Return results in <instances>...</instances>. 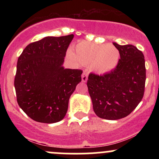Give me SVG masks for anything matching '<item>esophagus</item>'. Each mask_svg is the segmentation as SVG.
I'll return each instance as SVG.
<instances>
[{
  "label": "esophagus",
  "mask_w": 159,
  "mask_h": 159,
  "mask_svg": "<svg viewBox=\"0 0 159 159\" xmlns=\"http://www.w3.org/2000/svg\"><path fill=\"white\" fill-rule=\"evenodd\" d=\"M87 78H88V73H87L86 71H84V72H83V74H82V76H81L82 81L86 82L87 81Z\"/></svg>",
  "instance_id": "1"
}]
</instances>
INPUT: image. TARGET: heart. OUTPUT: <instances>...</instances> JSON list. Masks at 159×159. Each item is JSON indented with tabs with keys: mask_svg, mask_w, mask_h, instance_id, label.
I'll list each match as a JSON object with an SVG mask.
<instances>
[{
	"mask_svg": "<svg viewBox=\"0 0 159 159\" xmlns=\"http://www.w3.org/2000/svg\"><path fill=\"white\" fill-rule=\"evenodd\" d=\"M68 57L76 63L90 65L93 72L98 75L110 73L116 69L120 61L119 50L111 44H97L88 41H81L67 52Z\"/></svg>",
	"mask_w": 159,
	"mask_h": 159,
	"instance_id": "1",
	"label": "heart"
}]
</instances>
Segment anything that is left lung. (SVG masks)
Masks as SVG:
<instances>
[{
    "instance_id": "left-lung-1",
    "label": "left lung",
    "mask_w": 159,
    "mask_h": 159,
    "mask_svg": "<svg viewBox=\"0 0 159 159\" xmlns=\"http://www.w3.org/2000/svg\"><path fill=\"white\" fill-rule=\"evenodd\" d=\"M113 44L120 54L117 66L103 75L90 73L87 83L95 114L110 120L125 117L135 109L143 98L146 81L142 52L132 45Z\"/></svg>"
}]
</instances>
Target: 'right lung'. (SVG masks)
Masks as SVG:
<instances>
[{"label": "right lung", "mask_w": 159, "mask_h": 159, "mask_svg": "<svg viewBox=\"0 0 159 159\" xmlns=\"http://www.w3.org/2000/svg\"><path fill=\"white\" fill-rule=\"evenodd\" d=\"M73 37V34L46 36L29 44L18 59L14 81L17 102L36 122L63 120L69 98L81 81L82 70L63 66Z\"/></svg>", "instance_id": "1"}]
</instances>
